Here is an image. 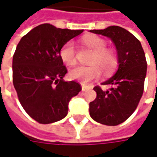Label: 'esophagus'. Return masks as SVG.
I'll use <instances>...</instances> for the list:
<instances>
[{"label": "esophagus", "instance_id": "34e87169", "mask_svg": "<svg viewBox=\"0 0 157 157\" xmlns=\"http://www.w3.org/2000/svg\"><path fill=\"white\" fill-rule=\"evenodd\" d=\"M89 89H91V87H89V86H85V85H82V92H85V91H87V90H89Z\"/></svg>", "mask_w": 157, "mask_h": 157}]
</instances>
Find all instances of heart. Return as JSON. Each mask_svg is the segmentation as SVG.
Masks as SVG:
<instances>
[{
    "label": "heart",
    "instance_id": "1",
    "mask_svg": "<svg viewBox=\"0 0 157 157\" xmlns=\"http://www.w3.org/2000/svg\"><path fill=\"white\" fill-rule=\"evenodd\" d=\"M85 46L94 52L89 63L91 65H80L72 69L69 73L70 77L86 84L93 80L99 78L102 71L105 74L112 73L117 66V57L115 53L106 47V42L97 35H87L82 39ZM62 61L68 66H73L76 63L75 47L72 41L65 43L60 50Z\"/></svg>",
    "mask_w": 157,
    "mask_h": 157
}]
</instances>
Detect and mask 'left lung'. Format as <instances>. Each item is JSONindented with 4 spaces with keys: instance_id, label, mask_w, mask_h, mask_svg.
<instances>
[{
    "instance_id": "1",
    "label": "left lung",
    "mask_w": 157,
    "mask_h": 157,
    "mask_svg": "<svg viewBox=\"0 0 157 157\" xmlns=\"http://www.w3.org/2000/svg\"><path fill=\"white\" fill-rule=\"evenodd\" d=\"M111 39L116 48L118 68L104 85L108 90L95 86L96 98L89 104L90 116L105 125H118L136 109L144 92L147 63L141 43L127 30L109 26L104 30H91Z\"/></svg>"
}]
</instances>
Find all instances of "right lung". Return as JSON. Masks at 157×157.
<instances>
[{
  "label": "right lung",
  "instance_id": "1",
  "mask_svg": "<svg viewBox=\"0 0 157 157\" xmlns=\"http://www.w3.org/2000/svg\"><path fill=\"white\" fill-rule=\"evenodd\" d=\"M82 32L44 23L25 34L16 47L13 58V85L23 109L40 124L64 118L70 100L82 90L78 82L63 81L67 69L60 50Z\"/></svg>",
  "mask_w": 157,
  "mask_h": 157
}]
</instances>
